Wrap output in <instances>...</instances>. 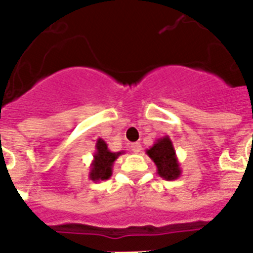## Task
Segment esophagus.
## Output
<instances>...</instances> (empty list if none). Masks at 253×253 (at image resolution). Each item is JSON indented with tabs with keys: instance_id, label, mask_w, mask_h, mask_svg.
Segmentation results:
<instances>
[{
	"instance_id": "1",
	"label": "esophagus",
	"mask_w": 253,
	"mask_h": 253,
	"mask_svg": "<svg viewBox=\"0 0 253 253\" xmlns=\"http://www.w3.org/2000/svg\"><path fill=\"white\" fill-rule=\"evenodd\" d=\"M131 151H132V152H135V154H139V152L142 151V144L138 142L132 143V144H131Z\"/></svg>"
}]
</instances>
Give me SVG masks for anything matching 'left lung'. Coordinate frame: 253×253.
Here are the masks:
<instances>
[{"mask_svg":"<svg viewBox=\"0 0 253 253\" xmlns=\"http://www.w3.org/2000/svg\"><path fill=\"white\" fill-rule=\"evenodd\" d=\"M158 168V174L167 181L177 180L181 176L180 163L177 159L176 150L168 135L158 139L151 148L146 151Z\"/></svg>","mask_w":253,"mask_h":253,"instance_id":"obj_1","label":"left lung"}]
</instances>
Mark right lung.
Instances as JSON below:
<instances>
[{
	"label": "right lung",
	"instance_id": "add662e5",
	"mask_svg": "<svg viewBox=\"0 0 253 253\" xmlns=\"http://www.w3.org/2000/svg\"><path fill=\"white\" fill-rule=\"evenodd\" d=\"M122 154H125L123 151L111 152L103 139H97L95 151L94 155H93V162H91L90 170H89V178L91 181H94V182L109 180L111 174H113L114 162Z\"/></svg>",
	"mask_w": 253,
	"mask_h": 253
}]
</instances>
